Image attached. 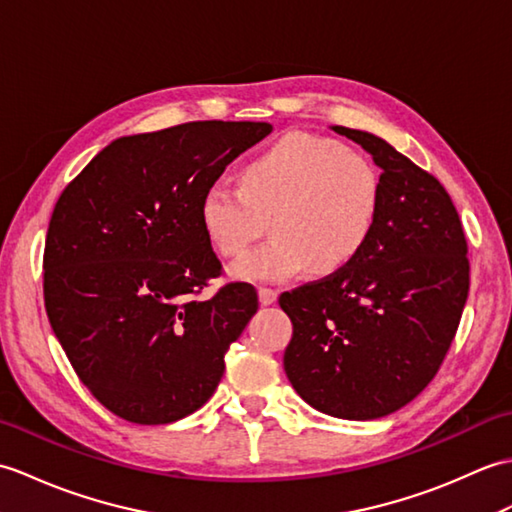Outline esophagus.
Here are the masks:
<instances>
[{
  "label": "esophagus",
  "instance_id": "esophagus-1",
  "mask_svg": "<svg viewBox=\"0 0 512 512\" xmlns=\"http://www.w3.org/2000/svg\"><path fill=\"white\" fill-rule=\"evenodd\" d=\"M276 298H278V291L267 289V287H260V289H258V300H260V304H263V306L274 304Z\"/></svg>",
  "mask_w": 512,
  "mask_h": 512
}]
</instances>
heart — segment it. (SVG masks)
Segmentation results:
<instances>
[{
    "mask_svg": "<svg viewBox=\"0 0 512 512\" xmlns=\"http://www.w3.org/2000/svg\"><path fill=\"white\" fill-rule=\"evenodd\" d=\"M238 184H210L199 201L203 234L225 258L241 256L269 219L274 238L236 260L238 280L335 274L359 256L379 219V168L322 135H285L241 168Z\"/></svg>",
    "mask_w": 512,
    "mask_h": 512,
    "instance_id": "obj_1",
    "label": "heart"
}]
</instances>
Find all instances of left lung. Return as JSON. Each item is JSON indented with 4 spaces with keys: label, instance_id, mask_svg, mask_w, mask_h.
<instances>
[{
    "label": "left lung",
    "instance_id": "8db88e82",
    "mask_svg": "<svg viewBox=\"0 0 512 512\" xmlns=\"http://www.w3.org/2000/svg\"><path fill=\"white\" fill-rule=\"evenodd\" d=\"M381 168L377 225L344 269L280 295L285 372L328 416H388L427 388L469 295L467 238L440 181L377 135L333 127Z\"/></svg>",
    "mask_w": 512,
    "mask_h": 512
}]
</instances>
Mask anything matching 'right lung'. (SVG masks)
Wrapping results in <instances>:
<instances>
[{"instance_id": "right-lung-1", "label": "right lung", "mask_w": 512, "mask_h": 512, "mask_svg": "<svg viewBox=\"0 0 512 512\" xmlns=\"http://www.w3.org/2000/svg\"><path fill=\"white\" fill-rule=\"evenodd\" d=\"M269 122H186L105 146L56 201L43 254L52 331L87 390L138 425L206 403L225 352L258 311L256 289L221 276L199 201Z\"/></svg>"}]
</instances>
